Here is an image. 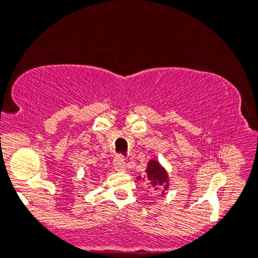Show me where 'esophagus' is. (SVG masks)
<instances>
[{
  "label": "esophagus",
  "instance_id": "esophagus-1",
  "mask_svg": "<svg viewBox=\"0 0 258 258\" xmlns=\"http://www.w3.org/2000/svg\"><path fill=\"white\" fill-rule=\"evenodd\" d=\"M113 166L117 171H124L126 169V163L122 156H117L113 160Z\"/></svg>",
  "mask_w": 258,
  "mask_h": 258
}]
</instances>
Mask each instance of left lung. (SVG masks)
I'll list each match as a JSON object with an SVG mask.
<instances>
[{"mask_svg":"<svg viewBox=\"0 0 258 258\" xmlns=\"http://www.w3.org/2000/svg\"><path fill=\"white\" fill-rule=\"evenodd\" d=\"M141 178V177H139ZM146 181L148 184V188H152L154 190H158L169 187V178L168 174L164 170V168L159 165L156 160H150L146 168Z\"/></svg>","mask_w":258,"mask_h":258,"instance_id":"8db88e82","label":"left lung"}]
</instances>
